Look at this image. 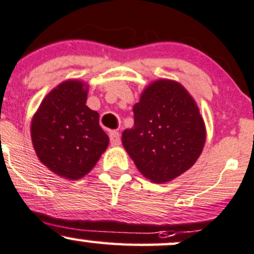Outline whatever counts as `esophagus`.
<instances>
[{"mask_svg": "<svg viewBox=\"0 0 254 254\" xmlns=\"http://www.w3.org/2000/svg\"><path fill=\"white\" fill-rule=\"evenodd\" d=\"M110 141L112 146H119L121 144V135L118 131H111L110 132Z\"/></svg>", "mask_w": 254, "mask_h": 254, "instance_id": "esophagus-1", "label": "esophagus"}]
</instances>
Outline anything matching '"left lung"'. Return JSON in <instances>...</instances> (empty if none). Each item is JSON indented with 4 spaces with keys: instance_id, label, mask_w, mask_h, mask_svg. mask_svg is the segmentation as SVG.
Listing matches in <instances>:
<instances>
[{
    "instance_id": "1",
    "label": "left lung",
    "mask_w": 254,
    "mask_h": 254,
    "mask_svg": "<svg viewBox=\"0 0 254 254\" xmlns=\"http://www.w3.org/2000/svg\"><path fill=\"white\" fill-rule=\"evenodd\" d=\"M132 111L133 127L124 130L122 142L144 177L165 183L194 165L204 148L206 129L185 86L175 80H155Z\"/></svg>"
}]
</instances>
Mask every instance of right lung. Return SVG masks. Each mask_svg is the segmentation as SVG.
Masks as SVG:
<instances>
[{"label":"right lung","mask_w":254,"mask_h":254,"mask_svg":"<svg viewBox=\"0 0 254 254\" xmlns=\"http://www.w3.org/2000/svg\"><path fill=\"white\" fill-rule=\"evenodd\" d=\"M86 96L85 83L65 80L44 97L31 122L32 144L41 163L68 180L90 172L110 142L99 113L85 105Z\"/></svg>","instance_id":"obj_1"}]
</instances>
